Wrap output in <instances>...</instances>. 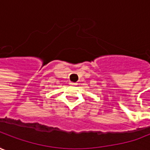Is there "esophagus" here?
Wrapping results in <instances>:
<instances>
[{
    "instance_id": "34e87169",
    "label": "esophagus",
    "mask_w": 150,
    "mask_h": 150,
    "mask_svg": "<svg viewBox=\"0 0 150 150\" xmlns=\"http://www.w3.org/2000/svg\"><path fill=\"white\" fill-rule=\"evenodd\" d=\"M70 85H72V86H77V84L76 82H70Z\"/></svg>"
}]
</instances>
